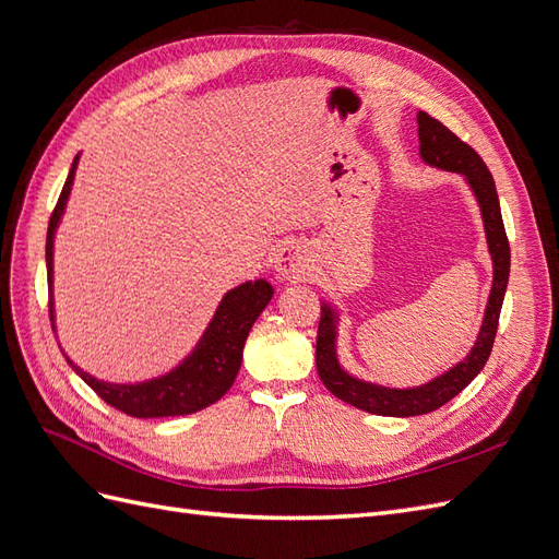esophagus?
Here are the masks:
<instances>
[{"label":"esophagus","instance_id":"obj_1","mask_svg":"<svg viewBox=\"0 0 559 559\" xmlns=\"http://www.w3.org/2000/svg\"><path fill=\"white\" fill-rule=\"evenodd\" d=\"M275 270L282 280H306L312 270L310 253L300 242H284L277 251Z\"/></svg>","mask_w":559,"mask_h":559}]
</instances>
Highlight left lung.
Returning <instances> with one entry per match:
<instances>
[{
    "instance_id": "8db88e82",
    "label": "left lung",
    "mask_w": 559,
    "mask_h": 559,
    "mask_svg": "<svg viewBox=\"0 0 559 559\" xmlns=\"http://www.w3.org/2000/svg\"><path fill=\"white\" fill-rule=\"evenodd\" d=\"M417 138L421 160L431 167H438V170L462 175L464 181L468 183V189L480 207L487 251L489 257H492L495 277L478 337L466 357L460 364L448 368L445 373L436 376L433 380L405 389L366 382L347 373L341 366V359H337V321H341V314H337L331 302H321V319L317 331V373L321 382L326 384L333 396L354 405V408L384 417H413L433 413L473 382V378L485 368L489 352H492L499 326V312L503 306L506 286H509L511 273V247L501 222L497 186L483 158L468 144L456 138L454 132H450L441 121H436V118H431L425 111H417Z\"/></svg>"
}]
</instances>
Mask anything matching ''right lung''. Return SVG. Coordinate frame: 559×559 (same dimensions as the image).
Here are the masks:
<instances>
[{"label": "right lung", "instance_id": "obj_1", "mask_svg": "<svg viewBox=\"0 0 559 559\" xmlns=\"http://www.w3.org/2000/svg\"><path fill=\"white\" fill-rule=\"evenodd\" d=\"M79 167V156L72 163V170L67 175L58 205L50 214L48 235H46V273H48V296H50V321L56 329V308H53V245L56 230L62 222L67 200L72 193L74 175ZM275 289L265 280L242 282L235 289L226 292L222 302L210 319L207 329L202 331L198 345L189 357H183L179 366L167 373L142 380V382H107L97 380L88 370L79 368L64 354L67 364L74 373L86 382L93 392L130 417H177L191 415L222 399L230 384L238 378L242 364V349L253 321L265 310L273 298ZM62 349V347H60Z\"/></svg>", "mask_w": 559, "mask_h": 559}]
</instances>
